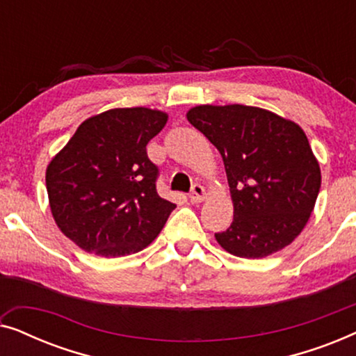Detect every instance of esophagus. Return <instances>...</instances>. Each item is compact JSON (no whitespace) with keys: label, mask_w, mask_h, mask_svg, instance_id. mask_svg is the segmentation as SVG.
<instances>
[{"label":"esophagus","mask_w":356,"mask_h":356,"mask_svg":"<svg viewBox=\"0 0 356 356\" xmlns=\"http://www.w3.org/2000/svg\"><path fill=\"white\" fill-rule=\"evenodd\" d=\"M206 197H207L206 189H204L201 184H194L193 191H191V194H189V201H191L193 204H197V202H202Z\"/></svg>","instance_id":"34e87169"}]
</instances>
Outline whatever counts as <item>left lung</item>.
Masks as SVG:
<instances>
[{
  "mask_svg": "<svg viewBox=\"0 0 356 356\" xmlns=\"http://www.w3.org/2000/svg\"><path fill=\"white\" fill-rule=\"evenodd\" d=\"M225 165L233 222L216 233L223 250L259 259L300 235L321 188V168L305 131L269 110L199 105L186 113Z\"/></svg>",
  "mask_w": 356,
  "mask_h": 356,
  "instance_id": "obj_1",
  "label": "left lung"
}]
</instances>
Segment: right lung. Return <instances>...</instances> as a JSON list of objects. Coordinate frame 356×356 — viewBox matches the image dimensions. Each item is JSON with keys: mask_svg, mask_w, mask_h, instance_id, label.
I'll return each instance as SVG.
<instances>
[{"mask_svg": "<svg viewBox=\"0 0 356 356\" xmlns=\"http://www.w3.org/2000/svg\"><path fill=\"white\" fill-rule=\"evenodd\" d=\"M159 110L113 108L82 123L47 167L56 225L81 250L104 257L149 246L175 207L155 188L145 145L167 124Z\"/></svg>", "mask_w": 356, "mask_h": 356, "instance_id": "add662e5", "label": "right lung"}]
</instances>
